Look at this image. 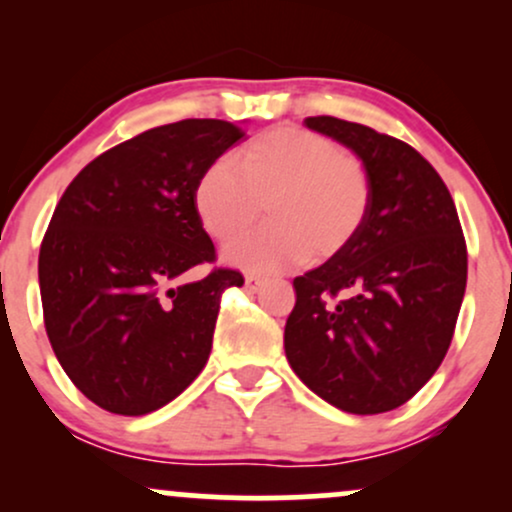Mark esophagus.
Instances as JSON below:
<instances>
[{"label":"esophagus","mask_w":512,"mask_h":512,"mask_svg":"<svg viewBox=\"0 0 512 512\" xmlns=\"http://www.w3.org/2000/svg\"><path fill=\"white\" fill-rule=\"evenodd\" d=\"M264 286L262 279H257V276H245V291L250 293H257Z\"/></svg>","instance_id":"34e87169"}]
</instances>
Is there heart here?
<instances>
[{"label":"heart","instance_id":"b5f03b06","mask_svg":"<svg viewBox=\"0 0 512 512\" xmlns=\"http://www.w3.org/2000/svg\"><path fill=\"white\" fill-rule=\"evenodd\" d=\"M262 204L269 226L231 245L223 260L252 274L330 260L366 221L370 175L332 139L274 127L240 146L233 163H211L195 187L199 221L219 243L250 231Z\"/></svg>","mask_w":512,"mask_h":512}]
</instances>
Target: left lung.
I'll return each mask as SVG.
<instances>
[{
    "instance_id": "left-lung-1",
    "label": "left lung",
    "mask_w": 512,
    "mask_h": 512,
    "mask_svg": "<svg viewBox=\"0 0 512 512\" xmlns=\"http://www.w3.org/2000/svg\"><path fill=\"white\" fill-rule=\"evenodd\" d=\"M361 158L370 209L342 252L293 279L284 330L293 373L349 414L409 402L443 363L467 286V245L436 168L358 122L305 120Z\"/></svg>"
}]
</instances>
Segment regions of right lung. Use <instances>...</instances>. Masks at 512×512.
Listing matches in <instances>:
<instances>
[{
    "instance_id": "1",
    "label": "right lung",
    "mask_w": 512,
    "mask_h": 512,
    "mask_svg": "<svg viewBox=\"0 0 512 512\" xmlns=\"http://www.w3.org/2000/svg\"><path fill=\"white\" fill-rule=\"evenodd\" d=\"M243 134L223 120L154 127L93 158L64 190L38 257L45 330L101 409L149 414L207 366L221 293L243 274L182 281L214 262L195 187Z\"/></svg>"
}]
</instances>
